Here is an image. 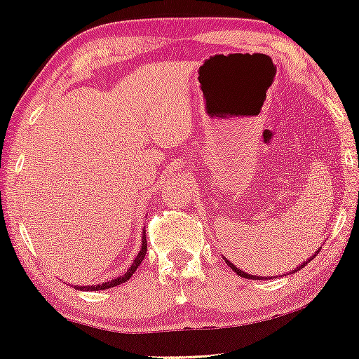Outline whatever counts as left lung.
<instances>
[{"mask_svg":"<svg viewBox=\"0 0 359 359\" xmlns=\"http://www.w3.org/2000/svg\"><path fill=\"white\" fill-rule=\"evenodd\" d=\"M318 252H320V250H318V251H316V252H315V255H313L312 257H310V259H309V261H312V259H313V257H315L316 255H318ZM309 261H307V262H309ZM307 262H304V264H301V266H299V267H297V270H301L302 267H305V266H307ZM226 264H227V266H229V267H231L232 270H235V272H237V273L240 275V277H243V278H251V280H262V278H264V277H257V275H250V273H245V272H243V270H240V269H237V267H235V266H233V264H232V262H229L227 259H226ZM294 272H296V270H294Z\"/></svg>","mask_w":359,"mask_h":359,"instance_id":"8db88e82","label":"left lung"}]
</instances>
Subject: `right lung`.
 Listing matches in <instances>:
<instances>
[{
  "label": "right lung",
  "mask_w": 359,
  "mask_h": 359,
  "mask_svg": "<svg viewBox=\"0 0 359 359\" xmlns=\"http://www.w3.org/2000/svg\"><path fill=\"white\" fill-rule=\"evenodd\" d=\"M146 250H148V243H146V232H143V243H141V251L135 257V261L132 264L130 269H127V272L122 275V277H117L116 280H111V281H104L102 285H92V286H76L78 290H86V291H103V290H109V287H114L117 285H122L126 283V281L132 277L135 270L138 269V266L141 264V261L144 259V255H146Z\"/></svg>",
  "instance_id": "right-lung-1"
}]
</instances>
